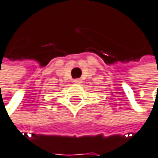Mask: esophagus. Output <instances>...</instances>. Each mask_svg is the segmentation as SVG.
<instances>
[{
	"mask_svg": "<svg viewBox=\"0 0 158 158\" xmlns=\"http://www.w3.org/2000/svg\"><path fill=\"white\" fill-rule=\"evenodd\" d=\"M73 82L74 83H77H77H81V78H75V80L73 81Z\"/></svg>",
	"mask_w": 158,
	"mask_h": 158,
	"instance_id": "esophagus-1",
	"label": "esophagus"
}]
</instances>
